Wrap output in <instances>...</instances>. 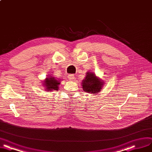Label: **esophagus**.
<instances>
[{
	"label": "esophagus",
	"instance_id": "1",
	"mask_svg": "<svg viewBox=\"0 0 152 152\" xmlns=\"http://www.w3.org/2000/svg\"><path fill=\"white\" fill-rule=\"evenodd\" d=\"M68 77H69L70 80H74L75 79V75L74 74H69V75H68Z\"/></svg>",
	"mask_w": 152,
	"mask_h": 152
}]
</instances>
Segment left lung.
I'll return each instance as SVG.
<instances>
[{
  "label": "left lung",
  "instance_id": "obj_1",
  "mask_svg": "<svg viewBox=\"0 0 152 152\" xmlns=\"http://www.w3.org/2000/svg\"><path fill=\"white\" fill-rule=\"evenodd\" d=\"M103 82H101V80H99L96 77L95 74L88 72L86 78L83 80V90L88 93L96 94V93L101 91L103 86Z\"/></svg>",
  "mask_w": 152,
  "mask_h": 152
}]
</instances>
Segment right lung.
Returning a JSON list of instances; mask_svg holds the SVG:
<instances>
[{
	"instance_id": "obj_1",
	"label": "right lung",
	"mask_w": 152,
	"mask_h": 152,
	"mask_svg": "<svg viewBox=\"0 0 152 152\" xmlns=\"http://www.w3.org/2000/svg\"><path fill=\"white\" fill-rule=\"evenodd\" d=\"M51 77L46 78V80H45V86H46L45 89H47L48 91H58V86L60 85V81L59 80H57V78L53 77L52 76H50Z\"/></svg>"
}]
</instances>
